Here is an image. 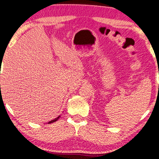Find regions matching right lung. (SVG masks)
Returning <instances> with one entry per match:
<instances>
[{"mask_svg":"<svg viewBox=\"0 0 159 159\" xmlns=\"http://www.w3.org/2000/svg\"><path fill=\"white\" fill-rule=\"evenodd\" d=\"M60 116H59V117H57V118H55V119H53V120H52V121H49L48 122V124H50V123H53V122H55V121H57V120L59 119V118H60Z\"/></svg>","mask_w":159,"mask_h":159,"instance_id":"right-lung-1","label":"right lung"}]
</instances>
